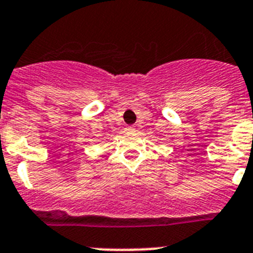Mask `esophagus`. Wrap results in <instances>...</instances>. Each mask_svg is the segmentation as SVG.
<instances>
[{
  "instance_id": "obj_1",
  "label": "esophagus",
  "mask_w": 253,
  "mask_h": 253,
  "mask_svg": "<svg viewBox=\"0 0 253 253\" xmlns=\"http://www.w3.org/2000/svg\"><path fill=\"white\" fill-rule=\"evenodd\" d=\"M135 129V127L133 126H126V131H128V132H131V131H133Z\"/></svg>"
}]
</instances>
